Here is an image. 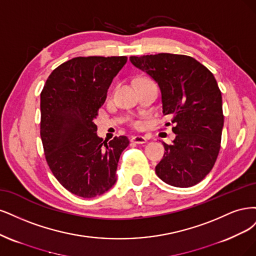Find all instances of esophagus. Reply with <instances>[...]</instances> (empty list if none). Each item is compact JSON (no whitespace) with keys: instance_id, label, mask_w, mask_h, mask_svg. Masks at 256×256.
Returning a JSON list of instances; mask_svg holds the SVG:
<instances>
[{"instance_id":"1","label":"esophagus","mask_w":256,"mask_h":256,"mask_svg":"<svg viewBox=\"0 0 256 256\" xmlns=\"http://www.w3.org/2000/svg\"><path fill=\"white\" fill-rule=\"evenodd\" d=\"M132 142L134 144H146V138L144 137V136H140V135H137V136H134L132 137L130 139Z\"/></svg>"}]
</instances>
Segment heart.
<instances>
[{"instance_id":"1","label":"heart","mask_w":256,"mask_h":256,"mask_svg":"<svg viewBox=\"0 0 256 256\" xmlns=\"http://www.w3.org/2000/svg\"><path fill=\"white\" fill-rule=\"evenodd\" d=\"M149 82H153V80H151L149 78H140L137 80V85L144 84V83H149ZM130 126H133V128H138L142 126V122H140L139 120H132V121H130Z\"/></svg>"}]
</instances>
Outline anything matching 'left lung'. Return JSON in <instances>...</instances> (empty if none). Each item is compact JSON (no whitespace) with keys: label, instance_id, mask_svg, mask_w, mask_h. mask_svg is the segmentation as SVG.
Here are the masks:
<instances>
[{"label":"left lung","instance_id":"8db88e82","mask_svg":"<svg viewBox=\"0 0 256 256\" xmlns=\"http://www.w3.org/2000/svg\"><path fill=\"white\" fill-rule=\"evenodd\" d=\"M160 88L162 114L174 124L176 139L164 144L158 176L176 187H192L208 174L220 151L224 112L217 80L204 64L187 55L130 56ZM170 124V123H169Z\"/></svg>","mask_w":256,"mask_h":256}]
</instances>
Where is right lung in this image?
Segmentation results:
<instances>
[{
	"label": "right lung",
	"instance_id": "1",
	"mask_svg": "<svg viewBox=\"0 0 256 256\" xmlns=\"http://www.w3.org/2000/svg\"><path fill=\"white\" fill-rule=\"evenodd\" d=\"M126 56L76 57L58 66L40 94V136L53 176L73 194L94 198L116 183L126 136L107 142L94 120Z\"/></svg>",
	"mask_w": 256,
	"mask_h": 256
}]
</instances>
